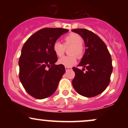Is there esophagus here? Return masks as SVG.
<instances>
[{"mask_svg":"<svg viewBox=\"0 0 128 128\" xmlns=\"http://www.w3.org/2000/svg\"><path fill=\"white\" fill-rule=\"evenodd\" d=\"M65 68H66V71H68V70H72V67H65Z\"/></svg>","mask_w":128,"mask_h":128,"instance_id":"esophagus-1","label":"esophagus"}]
</instances>
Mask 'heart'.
Returning <instances> with one entry per match:
<instances>
[{
	"label": "heart",
	"instance_id": "b5f03b06",
	"mask_svg": "<svg viewBox=\"0 0 128 128\" xmlns=\"http://www.w3.org/2000/svg\"><path fill=\"white\" fill-rule=\"evenodd\" d=\"M64 44L59 42H55L53 44V50L55 55L58 57H61L64 55L65 48L68 46H72L70 50V56H64L60 58L58 63L65 67H72L77 62V58L82 56L83 54L82 44L84 40L81 36L76 33H70L64 38Z\"/></svg>",
	"mask_w": 128,
	"mask_h": 128
}]
</instances>
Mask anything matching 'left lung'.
<instances>
[{
    "label": "left lung",
    "instance_id": "8db88e82",
    "mask_svg": "<svg viewBox=\"0 0 128 128\" xmlns=\"http://www.w3.org/2000/svg\"><path fill=\"white\" fill-rule=\"evenodd\" d=\"M82 38L86 49L79 66L82 70L73 67L75 73L72 85L81 96L92 98L106 88L112 72V60L106 44L94 33L86 29L72 30ZM86 68L87 71L83 72Z\"/></svg>",
    "mask_w": 128,
    "mask_h": 128
}]
</instances>
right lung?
I'll return each mask as SVG.
<instances>
[{"instance_id": "right-lung-1", "label": "right lung", "mask_w": 128, "mask_h": 128, "mask_svg": "<svg viewBox=\"0 0 128 128\" xmlns=\"http://www.w3.org/2000/svg\"><path fill=\"white\" fill-rule=\"evenodd\" d=\"M68 31L63 28L40 29L32 35L22 48L18 61L19 78L28 93L36 99L52 95L66 72L64 66L55 64L58 58L53 50V44Z\"/></svg>"}]
</instances>
